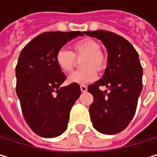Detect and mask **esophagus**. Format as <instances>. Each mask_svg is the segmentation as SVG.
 I'll use <instances>...</instances> for the list:
<instances>
[{
    "label": "esophagus",
    "mask_w": 157,
    "mask_h": 157,
    "mask_svg": "<svg viewBox=\"0 0 157 157\" xmlns=\"http://www.w3.org/2000/svg\"><path fill=\"white\" fill-rule=\"evenodd\" d=\"M80 89H81V91H82V93H85V92L87 91V87H86L85 85H81V86H80Z\"/></svg>",
    "instance_id": "esophagus-1"
}]
</instances>
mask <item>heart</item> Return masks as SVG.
<instances>
[{"label":"heart","instance_id":"1","mask_svg":"<svg viewBox=\"0 0 157 157\" xmlns=\"http://www.w3.org/2000/svg\"><path fill=\"white\" fill-rule=\"evenodd\" d=\"M73 52L65 49H60L55 54V63L57 66L64 73L73 71L75 64V57H82V70L75 71L68 77L69 82L72 83H88L96 79L98 71L105 68L107 58L105 52L100 49V44L94 39L83 38L75 42L72 44Z\"/></svg>","mask_w":157,"mask_h":157}]
</instances>
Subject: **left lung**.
<instances>
[{
  "label": "left lung",
  "mask_w": 157,
  "mask_h": 157,
  "mask_svg": "<svg viewBox=\"0 0 157 157\" xmlns=\"http://www.w3.org/2000/svg\"><path fill=\"white\" fill-rule=\"evenodd\" d=\"M103 42L108 58L105 75L88 86L94 102L89 113L94 127L105 135L124 130L132 121L143 88V67L138 53L124 37L108 31L84 32ZM101 86L108 90L102 91Z\"/></svg>",
  "instance_id": "left-lung-1"
}]
</instances>
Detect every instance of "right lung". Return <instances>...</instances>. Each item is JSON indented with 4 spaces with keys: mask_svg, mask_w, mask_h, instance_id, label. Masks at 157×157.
Segmentation results:
<instances>
[{
    "mask_svg": "<svg viewBox=\"0 0 157 157\" xmlns=\"http://www.w3.org/2000/svg\"><path fill=\"white\" fill-rule=\"evenodd\" d=\"M82 32H46L21 50L16 65V94L22 115L38 136L52 138L66 129L70 112L81 95L78 83L60 85L65 75L55 63V54Z\"/></svg>",
    "mask_w": 157,
    "mask_h": 157,
    "instance_id": "1",
    "label": "right lung"
}]
</instances>
